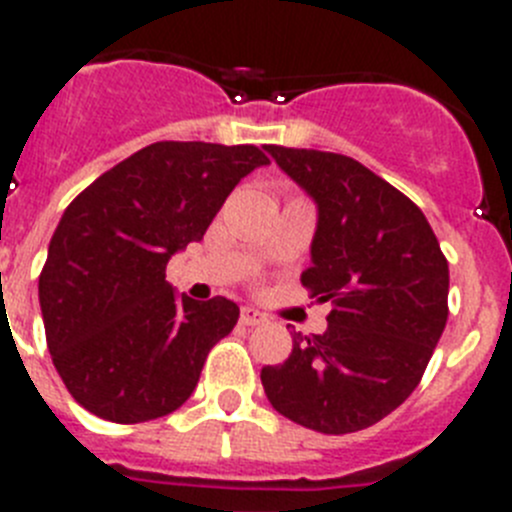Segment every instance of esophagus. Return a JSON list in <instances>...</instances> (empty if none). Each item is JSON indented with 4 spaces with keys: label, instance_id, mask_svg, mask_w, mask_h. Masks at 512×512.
Segmentation results:
<instances>
[{
    "label": "esophagus",
    "instance_id": "obj_1",
    "mask_svg": "<svg viewBox=\"0 0 512 512\" xmlns=\"http://www.w3.org/2000/svg\"><path fill=\"white\" fill-rule=\"evenodd\" d=\"M241 323L243 325H264L266 323V315L264 312H259L256 307H243L241 310Z\"/></svg>",
    "mask_w": 512,
    "mask_h": 512
}]
</instances>
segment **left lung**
<instances>
[{
  "instance_id": "1",
  "label": "left lung",
  "mask_w": 512,
  "mask_h": 512,
  "mask_svg": "<svg viewBox=\"0 0 512 512\" xmlns=\"http://www.w3.org/2000/svg\"><path fill=\"white\" fill-rule=\"evenodd\" d=\"M318 207L302 284L333 302L320 336H292L264 366L271 408L328 436L400 408L418 387L449 318V264L415 202L341 153L264 146Z\"/></svg>"
}]
</instances>
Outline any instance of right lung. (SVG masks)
Instances as JSON below:
<instances>
[{"label":"right lung","instance_id":"1","mask_svg":"<svg viewBox=\"0 0 512 512\" xmlns=\"http://www.w3.org/2000/svg\"><path fill=\"white\" fill-rule=\"evenodd\" d=\"M266 164L256 146L161 140L66 207L38 295L53 366L81 408L143 423L189 400L241 310L225 297H176L166 264L202 241L235 184Z\"/></svg>","mask_w":512,"mask_h":512}]
</instances>
